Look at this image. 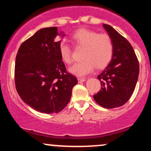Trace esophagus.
<instances>
[{"label":"esophagus","instance_id":"34e87169","mask_svg":"<svg viewBox=\"0 0 151 151\" xmlns=\"http://www.w3.org/2000/svg\"><path fill=\"white\" fill-rule=\"evenodd\" d=\"M85 80H86V79L84 77L78 78V81H79V82H82V81H84Z\"/></svg>","mask_w":151,"mask_h":151}]
</instances>
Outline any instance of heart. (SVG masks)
Instances as JSON below:
<instances>
[{"label": "heart", "mask_w": 151, "mask_h": 151, "mask_svg": "<svg viewBox=\"0 0 151 151\" xmlns=\"http://www.w3.org/2000/svg\"><path fill=\"white\" fill-rule=\"evenodd\" d=\"M72 41L77 47H84L81 52L83 60L70 68L71 73L78 77L90 73L95 67L97 69L104 68L113 58L114 42L109 35L81 28L72 34ZM58 52L64 62L68 65L72 63V49L65 41L59 43Z\"/></svg>", "instance_id": "obj_1"}]
</instances>
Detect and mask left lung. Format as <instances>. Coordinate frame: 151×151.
<instances>
[{"label":"left lung","mask_w":151,"mask_h":151,"mask_svg":"<svg viewBox=\"0 0 151 151\" xmlns=\"http://www.w3.org/2000/svg\"><path fill=\"white\" fill-rule=\"evenodd\" d=\"M104 27L112 39L114 46L111 61L97 78L101 89L93 99L106 109L123 106L133 94L139 74V63L133 47L111 26Z\"/></svg>","instance_id":"obj_1"}]
</instances>
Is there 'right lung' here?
<instances>
[{
    "label": "right lung",
    "instance_id": "right-lung-1",
    "mask_svg": "<svg viewBox=\"0 0 151 151\" xmlns=\"http://www.w3.org/2000/svg\"><path fill=\"white\" fill-rule=\"evenodd\" d=\"M58 27L40 29L19 47L15 84L19 96L45 114L61 111L70 101L77 78L68 72L58 52Z\"/></svg>",
    "mask_w": 151,
    "mask_h": 151
}]
</instances>
